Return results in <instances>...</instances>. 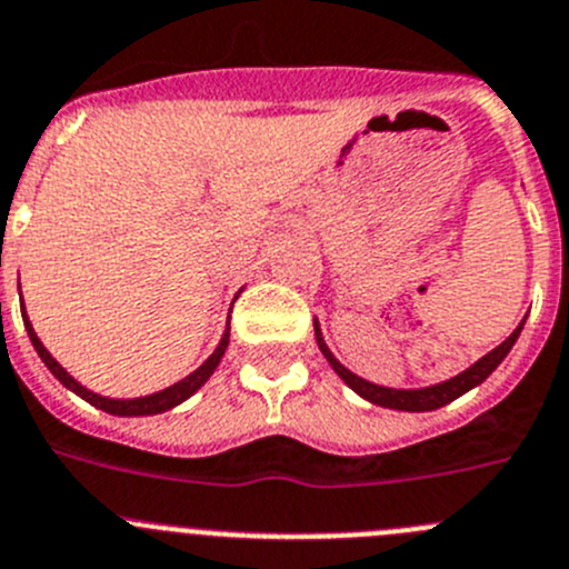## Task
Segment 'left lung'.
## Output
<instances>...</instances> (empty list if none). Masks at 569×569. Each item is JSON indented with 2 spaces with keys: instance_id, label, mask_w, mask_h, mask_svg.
<instances>
[{
  "instance_id": "left-lung-1",
  "label": "left lung",
  "mask_w": 569,
  "mask_h": 569,
  "mask_svg": "<svg viewBox=\"0 0 569 569\" xmlns=\"http://www.w3.org/2000/svg\"><path fill=\"white\" fill-rule=\"evenodd\" d=\"M525 321L519 327H516L513 332H510L508 338H505L502 343H499L497 349H491L488 356L479 358L477 363H471V367L466 369V372L455 375L451 380H442V383H435V387H426V389H387V387H375V383H369V380L358 378V375L349 372L347 367H343L341 361H338L336 356L330 352V347L325 343V336H321L319 325H316V341H319V349L325 352V358L330 361V367L336 369L338 378L347 383L352 392L361 395L363 400H369V403L375 406H383V409H398V411H431V409H440V406L451 403V400H457L460 395H466L468 389L479 387L482 380L488 378V375L493 372V369L499 367V363L505 361V356L510 352V347L516 343V338H519V332H522Z\"/></svg>"
}]
</instances>
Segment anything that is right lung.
Segmentation results:
<instances>
[{"label":"right lung","mask_w":569,"mask_h":569,"mask_svg":"<svg viewBox=\"0 0 569 569\" xmlns=\"http://www.w3.org/2000/svg\"><path fill=\"white\" fill-rule=\"evenodd\" d=\"M22 319H24V330H28L30 341H33L36 352H39V358H41V361H44V367L50 369V372H53L56 378H59L61 383H64V387L70 389V392H76L78 398H83V400H87V403L96 406V409L109 411V415H118V417H146V415H160V411H169V409H174V406H180L182 400H189L191 395H194L197 389H200L208 378H211L213 369L220 367L222 356H226V349H228V338H231V327H226V332H222L220 347L213 349L211 356H208V361L202 363L200 369H194V372H191L189 378L177 380L174 387L163 389V392L146 395V398L114 400V398H101V395H96V392H90V389H87V387H81V383H78V380L72 378V375L67 372V369L61 367V363L56 361V358L50 356V352H47L44 343H41V341H39V336H36L33 325H30V319H28V312H24V307H22Z\"/></svg>","instance_id":"add662e5"}]
</instances>
